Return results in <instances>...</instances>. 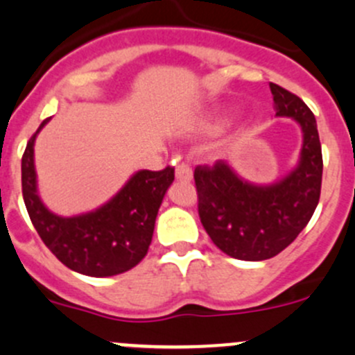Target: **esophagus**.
Wrapping results in <instances>:
<instances>
[{"label":"esophagus","mask_w":355,"mask_h":355,"mask_svg":"<svg viewBox=\"0 0 355 355\" xmlns=\"http://www.w3.org/2000/svg\"><path fill=\"white\" fill-rule=\"evenodd\" d=\"M175 177H177V180L182 182L192 180V168L185 163H178L177 168H175Z\"/></svg>","instance_id":"esophagus-1"}]
</instances>
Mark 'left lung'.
<instances>
[{
	"instance_id": "left-lung-1",
	"label": "left lung",
	"mask_w": 355,
	"mask_h": 355,
	"mask_svg": "<svg viewBox=\"0 0 355 355\" xmlns=\"http://www.w3.org/2000/svg\"><path fill=\"white\" fill-rule=\"evenodd\" d=\"M277 116H290L304 132L299 166L273 185L237 177L225 161L194 170L198 209L214 245L242 261L280 254L306 228L320 202L323 155L313 111L299 96L270 82Z\"/></svg>"
}]
</instances>
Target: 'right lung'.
<instances>
[{
    "mask_svg": "<svg viewBox=\"0 0 355 355\" xmlns=\"http://www.w3.org/2000/svg\"><path fill=\"white\" fill-rule=\"evenodd\" d=\"M48 118L28 139L22 156V194L32 225L46 247L77 273L113 277L137 266L148 254L164 192L175 168L141 170L110 202L80 216L63 218L41 202L35 189L34 141Z\"/></svg>",
    "mask_w": 355,
    "mask_h": 355,
    "instance_id": "add662e5",
    "label": "right lung"
}]
</instances>
